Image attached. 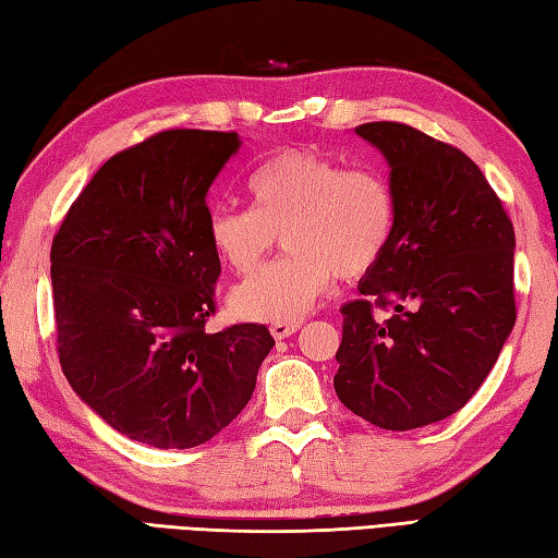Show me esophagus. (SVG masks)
<instances>
[{
  "label": "esophagus",
  "mask_w": 558,
  "mask_h": 558,
  "mask_svg": "<svg viewBox=\"0 0 558 558\" xmlns=\"http://www.w3.org/2000/svg\"><path fill=\"white\" fill-rule=\"evenodd\" d=\"M302 326V322H278V324H270V336L276 340H286L288 336L298 333V328Z\"/></svg>",
  "instance_id": "1"
}]
</instances>
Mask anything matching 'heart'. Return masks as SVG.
<instances>
[{"label":"heart","mask_w":558,"mask_h":558,"mask_svg":"<svg viewBox=\"0 0 558 558\" xmlns=\"http://www.w3.org/2000/svg\"><path fill=\"white\" fill-rule=\"evenodd\" d=\"M254 208H216L208 236L236 276L276 252L290 254L232 292V310L258 322H300L330 282L372 272L393 244L398 201L386 174L310 148H288L248 177Z\"/></svg>","instance_id":"obj_1"}]
</instances>
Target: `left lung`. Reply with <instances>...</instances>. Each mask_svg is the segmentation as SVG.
Masks as SVG:
<instances>
[{
	"instance_id": "left-lung-1",
	"label": "left lung",
	"mask_w": 558,
	"mask_h": 558,
	"mask_svg": "<svg viewBox=\"0 0 558 558\" xmlns=\"http://www.w3.org/2000/svg\"><path fill=\"white\" fill-rule=\"evenodd\" d=\"M390 165L393 244L342 306V405L388 432L446 420L477 393L515 324L513 222L460 148L400 122L354 126ZM393 308L376 323L373 306Z\"/></svg>"
}]
</instances>
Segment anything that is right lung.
I'll return each instance as SVG.
<instances>
[{"instance_id":"obj_1","label":"right lung","mask_w":558,"mask_h":558,"mask_svg":"<svg viewBox=\"0 0 558 558\" xmlns=\"http://www.w3.org/2000/svg\"><path fill=\"white\" fill-rule=\"evenodd\" d=\"M234 132L165 129L117 153L52 240L59 364L112 429L156 448H194L252 400L276 340L260 324L208 333L220 258L206 194Z\"/></svg>"}]
</instances>
